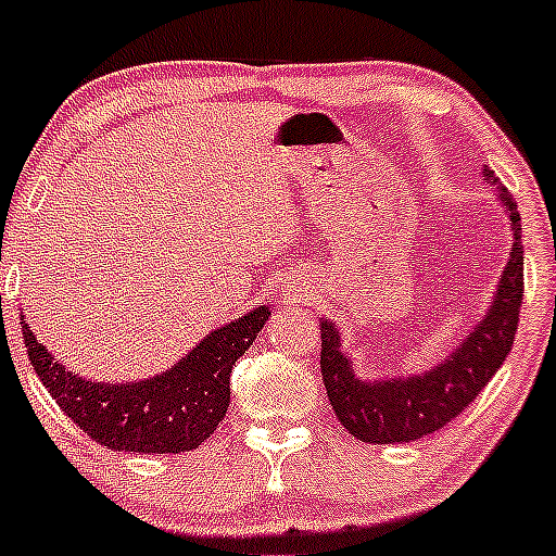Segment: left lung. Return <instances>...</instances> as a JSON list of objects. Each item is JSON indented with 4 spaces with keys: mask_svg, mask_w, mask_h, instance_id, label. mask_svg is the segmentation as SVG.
Masks as SVG:
<instances>
[{
    "mask_svg": "<svg viewBox=\"0 0 556 556\" xmlns=\"http://www.w3.org/2000/svg\"><path fill=\"white\" fill-rule=\"evenodd\" d=\"M485 180L493 172L485 169ZM498 199L509 217V262L501 273L495 300L485 318L477 320L469 337L434 368L395 379H363L342 350V333L331 320H320V374L328 403L352 438L374 445L414 443L443 429L480 395L482 387L504 366L519 324L522 307V225L515 199L498 185Z\"/></svg>",
    "mask_w": 556,
    "mask_h": 556,
    "instance_id": "1",
    "label": "left lung"
}]
</instances>
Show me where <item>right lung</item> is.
<instances>
[{"instance_id": "add662e5", "label": "right lung", "mask_w": 556, "mask_h": 556, "mask_svg": "<svg viewBox=\"0 0 556 556\" xmlns=\"http://www.w3.org/2000/svg\"><path fill=\"white\" fill-rule=\"evenodd\" d=\"M265 304L204 337L180 363L153 379L111 384L68 371L23 320L28 361L63 414L111 451L185 453L212 438L230 405V374L265 328Z\"/></svg>"}]
</instances>
